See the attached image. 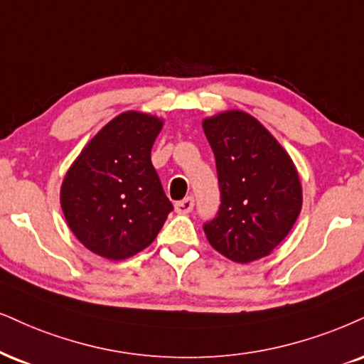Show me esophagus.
I'll return each mask as SVG.
<instances>
[{"instance_id": "esophagus-1", "label": "esophagus", "mask_w": 364, "mask_h": 364, "mask_svg": "<svg viewBox=\"0 0 364 364\" xmlns=\"http://www.w3.org/2000/svg\"><path fill=\"white\" fill-rule=\"evenodd\" d=\"M194 209V197H186V199L175 203V210L178 214H189Z\"/></svg>"}]
</instances>
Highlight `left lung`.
I'll return each mask as SVG.
<instances>
[{
    "label": "left lung",
    "mask_w": 364,
    "mask_h": 364,
    "mask_svg": "<svg viewBox=\"0 0 364 364\" xmlns=\"http://www.w3.org/2000/svg\"><path fill=\"white\" fill-rule=\"evenodd\" d=\"M216 156L221 205L204 224L210 246L236 263L267 257L289 235L302 186L287 150L253 116L231 109L203 121Z\"/></svg>",
    "instance_id": "left-lung-1"
}]
</instances>
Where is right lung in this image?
<instances>
[{
  "label": "right lung",
  "mask_w": 364,
  "mask_h": 364,
  "mask_svg": "<svg viewBox=\"0 0 364 364\" xmlns=\"http://www.w3.org/2000/svg\"><path fill=\"white\" fill-rule=\"evenodd\" d=\"M161 127L159 116L124 111L94 134L62 181L70 231L102 258L119 262L140 253L173 209L150 159Z\"/></svg>",
  "instance_id": "obj_1"
}]
</instances>
